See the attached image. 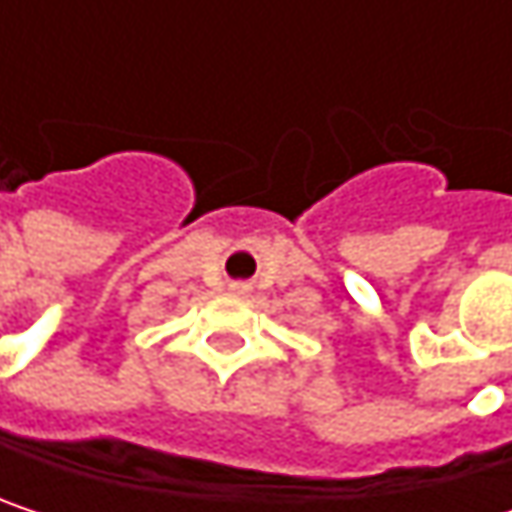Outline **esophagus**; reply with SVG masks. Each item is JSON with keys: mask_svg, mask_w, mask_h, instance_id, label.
I'll list each match as a JSON object with an SVG mask.
<instances>
[{"mask_svg": "<svg viewBox=\"0 0 512 512\" xmlns=\"http://www.w3.org/2000/svg\"><path fill=\"white\" fill-rule=\"evenodd\" d=\"M234 290H243V284H234Z\"/></svg>", "mask_w": 512, "mask_h": 512, "instance_id": "obj_1", "label": "esophagus"}]
</instances>
